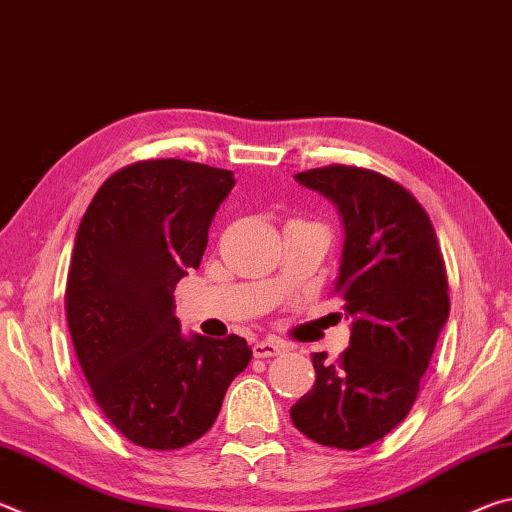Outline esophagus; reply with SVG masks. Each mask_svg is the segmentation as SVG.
I'll use <instances>...</instances> for the list:
<instances>
[{
	"mask_svg": "<svg viewBox=\"0 0 512 512\" xmlns=\"http://www.w3.org/2000/svg\"><path fill=\"white\" fill-rule=\"evenodd\" d=\"M284 350H287V345L280 343V341L268 339V341H259V343H255L253 354H255L257 359H268V357H277V354H282Z\"/></svg>",
	"mask_w": 512,
	"mask_h": 512,
	"instance_id": "obj_1",
	"label": "esophagus"
}]
</instances>
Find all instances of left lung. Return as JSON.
I'll return each mask as SVG.
<instances>
[{
  "label": "left lung",
  "instance_id": "8db88e82",
  "mask_svg": "<svg viewBox=\"0 0 512 512\" xmlns=\"http://www.w3.org/2000/svg\"><path fill=\"white\" fill-rule=\"evenodd\" d=\"M296 180L339 205L345 244L334 293L354 323L339 361L311 357L316 384L291 420L318 445L361 449L395 429L420 393L449 316L443 250L418 198L377 171L329 164Z\"/></svg>",
  "mask_w": 512,
  "mask_h": 512
}]
</instances>
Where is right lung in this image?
Wrapping results in <instances>:
<instances>
[{
	"instance_id": "right-lung-1",
	"label": "right lung",
	"mask_w": 512,
	"mask_h": 512,
	"mask_svg": "<svg viewBox=\"0 0 512 512\" xmlns=\"http://www.w3.org/2000/svg\"><path fill=\"white\" fill-rule=\"evenodd\" d=\"M235 173L160 158L119 169L85 210L65 316L92 397L112 427L169 452L212 429L253 350L237 334L183 339L173 291L198 268Z\"/></svg>"
}]
</instances>
